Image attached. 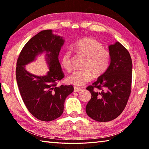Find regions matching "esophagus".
Returning <instances> with one entry per match:
<instances>
[{"label":"esophagus","instance_id":"esophagus-1","mask_svg":"<svg viewBox=\"0 0 149 149\" xmlns=\"http://www.w3.org/2000/svg\"><path fill=\"white\" fill-rule=\"evenodd\" d=\"M74 92H79L81 91V88L77 87H74Z\"/></svg>","mask_w":149,"mask_h":149}]
</instances>
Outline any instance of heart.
<instances>
[{"label": "heart", "instance_id": "heart-1", "mask_svg": "<svg viewBox=\"0 0 149 149\" xmlns=\"http://www.w3.org/2000/svg\"><path fill=\"white\" fill-rule=\"evenodd\" d=\"M72 49L78 54L85 56L82 70H75L68 77V82L81 86L93 79L105 74L110 66L111 54L109 50L103 48L99 41L91 37L78 40L73 45ZM72 52L67 50L64 52L61 65L65 70L70 71L72 68Z\"/></svg>", "mask_w": 149, "mask_h": 149}]
</instances>
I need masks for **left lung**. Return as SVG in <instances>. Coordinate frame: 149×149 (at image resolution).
<instances>
[{
	"label": "left lung",
	"instance_id": "obj_1",
	"mask_svg": "<svg viewBox=\"0 0 149 149\" xmlns=\"http://www.w3.org/2000/svg\"><path fill=\"white\" fill-rule=\"evenodd\" d=\"M109 50L108 70L86 88L91 94L87 114L101 122L114 120L122 114L132 91V60L129 52L119 42L110 45Z\"/></svg>",
	"mask_w": 149,
	"mask_h": 149
}]
</instances>
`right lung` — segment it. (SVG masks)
<instances>
[{
  "mask_svg": "<svg viewBox=\"0 0 149 149\" xmlns=\"http://www.w3.org/2000/svg\"><path fill=\"white\" fill-rule=\"evenodd\" d=\"M64 42L62 37L52 35L51 29L44 30L27 41L17 60L16 76L22 100L29 112L44 122L52 121L62 114L65 100L74 91L71 85H57L64 77L58 60ZM44 51L47 52L49 72L42 77L29 74L24 65Z\"/></svg>",
  "mask_w": 149,
  "mask_h": 149,
  "instance_id": "right-lung-1",
  "label": "right lung"
}]
</instances>
